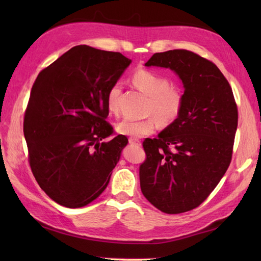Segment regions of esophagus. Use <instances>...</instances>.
Wrapping results in <instances>:
<instances>
[{
	"label": "esophagus",
	"mask_w": 261,
	"mask_h": 261,
	"mask_svg": "<svg viewBox=\"0 0 261 261\" xmlns=\"http://www.w3.org/2000/svg\"><path fill=\"white\" fill-rule=\"evenodd\" d=\"M129 143H130V145H134V146H140V145H141L139 140L134 139V138H130V139H129Z\"/></svg>",
	"instance_id": "1"
}]
</instances>
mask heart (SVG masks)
I'll return each instance as SVG.
<instances>
[{
	"label": "heart",
	"instance_id": "1",
	"mask_svg": "<svg viewBox=\"0 0 261 261\" xmlns=\"http://www.w3.org/2000/svg\"><path fill=\"white\" fill-rule=\"evenodd\" d=\"M132 83L148 96L147 113L153 115L159 124L167 125L179 115L184 104V95L178 87L171 85L168 77L153 70L138 69L132 75ZM122 88L123 85L120 81L114 82L109 88L107 105L110 112L118 113ZM116 131L131 138H141L154 131V121L123 119L116 124Z\"/></svg>",
	"mask_w": 261,
	"mask_h": 261
}]
</instances>
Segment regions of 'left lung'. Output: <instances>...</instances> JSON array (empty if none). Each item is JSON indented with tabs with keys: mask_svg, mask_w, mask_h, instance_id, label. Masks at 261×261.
Returning <instances> with one entry per match:
<instances>
[{
	"mask_svg": "<svg viewBox=\"0 0 261 261\" xmlns=\"http://www.w3.org/2000/svg\"><path fill=\"white\" fill-rule=\"evenodd\" d=\"M146 66L174 70L185 90L177 119L142 143L147 159L139 168L141 192L162 212L184 213L202 204L229 168L237 103L221 70L195 53H156Z\"/></svg>",
	"mask_w": 261,
	"mask_h": 261,
	"instance_id": "1",
	"label": "left lung"
}]
</instances>
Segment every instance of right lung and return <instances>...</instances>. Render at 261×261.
Listing matches in <instances>:
<instances>
[{
	"mask_svg": "<svg viewBox=\"0 0 261 261\" xmlns=\"http://www.w3.org/2000/svg\"><path fill=\"white\" fill-rule=\"evenodd\" d=\"M131 59L86 45L39 73L24 112L29 164L39 186L66 207L85 206L107 188L127 138L107 121V94Z\"/></svg>",
	"mask_w": 261,
	"mask_h": 261,
	"instance_id": "1",
	"label": "right lung"
}]
</instances>
